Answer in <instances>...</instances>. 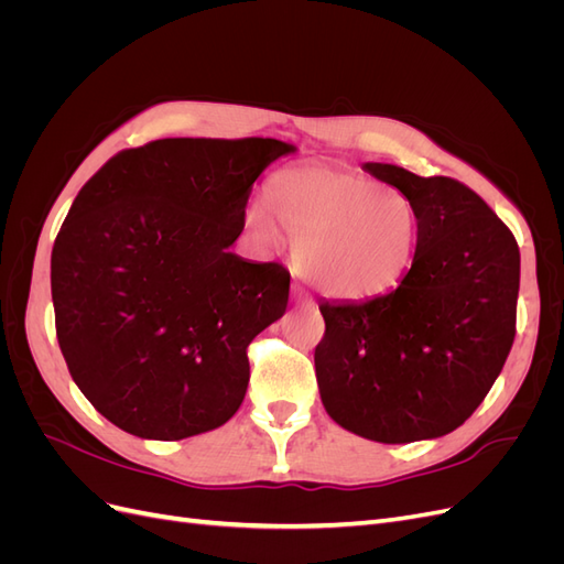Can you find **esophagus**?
<instances>
[{
	"mask_svg": "<svg viewBox=\"0 0 564 564\" xmlns=\"http://www.w3.org/2000/svg\"><path fill=\"white\" fill-rule=\"evenodd\" d=\"M294 299H296V303H301V305H313V296H308V292H305V289L301 286V284H294Z\"/></svg>",
	"mask_w": 564,
	"mask_h": 564,
	"instance_id": "34e87169",
	"label": "esophagus"
}]
</instances>
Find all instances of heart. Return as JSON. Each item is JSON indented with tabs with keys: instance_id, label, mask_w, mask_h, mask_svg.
<instances>
[{
	"instance_id": "obj_1",
	"label": "heart",
	"mask_w": 564,
	"mask_h": 564,
	"mask_svg": "<svg viewBox=\"0 0 564 564\" xmlns=\"http://www.w3.org/2000/svg\"><path fill=\"white\" fill-rule=\"evenodd\" d=\"M268 207L292 237L299 272L324 294L377 296L412 265L421 220L398 187L344 169H286L268 185ZM247 220L275 240L263 207H251Z\"/></svg>"
}]
</instances>
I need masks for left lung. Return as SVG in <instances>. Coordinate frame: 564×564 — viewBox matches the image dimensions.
<instances>
[{"label": "left lung", "mask_w": 564, "mask_h": 564, "mask_svg": "<svg viewBox=\"0 0 564 564\" xmlns=\"http://www.w3.org/2000/svg\"><path fill=\"white\" fill-rule=\"evenodd\" d=\"M365 169L416 204L419 245L392 292L319 303V395L338 425L367 440L447 435L487 398L513 346L520 247L460 181L379 162Z\"/></svg>", "instance_id": "obj_1"}]
</instances>
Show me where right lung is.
Returning a JSON list of instances; mask_svg holds the SVG:
<instances>
[{
    "mask_svg": "<svg viewBox=\"0 0 564 564\" xmlns=\"http://www.w3.org/2000/svg\"><path fill=\"white\" fill-rule=\"evenodd\" d=\"M275 139H162L84 183L51 251L56 336L96 412L148 440L224 425L249 386L247 348L289 301V270L228 247Z\"/></svg>",
    "mask_w": 564,
    "mask_h": 564,
    "instance_id": "right-lung-1",
    "label": "right lung"
}]
</instances>
